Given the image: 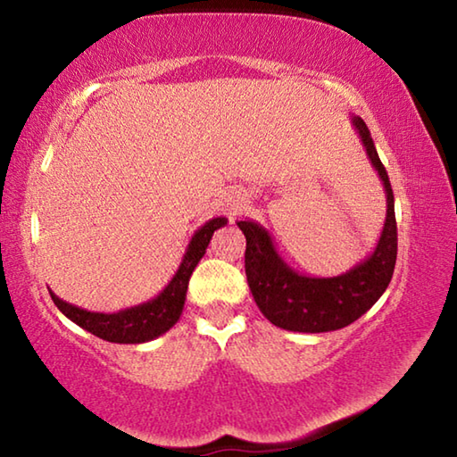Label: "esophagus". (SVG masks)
Returning a JSON list of instances; mask_svg holds the SVG:
<instances>
[{"mask_svg":"<svg viewBox=\"0 0 457 457\" xmlns=\"http://www.w3.org/2000/svg\"><path fill=\"white\" fill-rule=\"evenodd\" d=\"M247 205V197L244 195V193L239 191H234L229 193V195L226 197V204H223V212H226V215L229 220H234L236 215H239L244 212V207Z\"/></svg>","mask_w":457,"mask_h":457,"instance_id":"obj_1","label":"esophagus"}]
</instances>
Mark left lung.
I'll return each mask as SVG.
<instances>
[{"mask_svg":"<svg viewBox=\"0 0 457 457\" xmlns=\"http://www.w3.org/2000/svg\"><path fill=\"white\" fill-rule=\"evenodd\" d=\"M351 120L386 193V218L370 256L340 276H304L280 258L266 228L252 220L237 221L245 236V276L252 296L262 314L284 330L328 332L349 327L383 296L395 270L397 221L389 175L378 159L365 120L361 117Z\"/></svg>","mask_w":457,"mask_h":457,"instance_id":"1","label":"left lung"}]
</instances>
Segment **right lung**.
<instances>
[{
    "mask_svg": "<svg viewBox=\"0 0 457 457\" xmlns=\"http://www.w3.org/2000/svg\"><path fill=\"white\" fill-rule=\"evenodd\" d=\"M226 223V218H213L210 221H205L204 226L193 234L181 264L177 268L175 276L171 278V282L161 290L159 296H154L149 303L130 306L125 308V311L112 314H104L84 311V308L66 303V300L58 298L52 290L50 296L54 300V304L58 306V311L64 314L66 319H71L72 322L79 324L80 328L92 332V335L98 338L119 345L149 343V340L165 335V332L179 320L193 270L199 264V260L204 258L213 231L223 228Z\"/></svg>",
    "mask_w": 457,
    "mask_h": 457,
    "instance_id": "right-lung-1",
    "label": "right lung"
}]
</instances>
